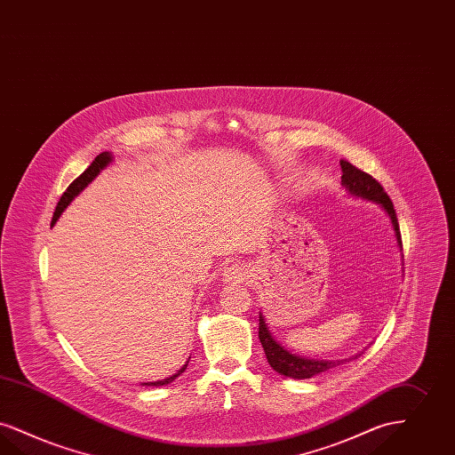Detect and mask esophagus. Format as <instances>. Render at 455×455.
Here are the masks:
<instances>
[{
  "label": "esophagus",
  "instance_id": "34e87169",
  "mask_svg": "<svg viewBox=\"0 0 455 455\" xmlns=\"http://www.w3.org/2000/svg\"><path fill=\"white\" fill-rule=\"evenodd\" d=\"M249 267L245 264H232L223 271V281L225 283H242L249 279Z\"/></svg>",
  "mask_w": 455,
  "mask_h": 455
}]
</instances>
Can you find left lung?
<instances>
[{
	"instance_id": "1",
	"label": "left lung",
	"mask_w": 455,
	"mask_h": 455,
	"mask_svg": "<svg viewBox=\"0 0 455 455\" xmlns=\"http://www.w3.org/2000/svg\"><path fill=\"white\" fill-rule=\"evenodd\" d=\"M340 167H342V186L352 196L372 201V203L381 206L391 220L393 230H395V235H396V243H398L400 249H403L400 223L396 219V212H395L393 201L389 200V196L382 189L381 184L376 181L371 174L357 169L355 165H352L348 161L342 159ZM259 340H260L262 348L266 352L267 363L273 367L274 371L279 372L281 376L292 378V379H309L316 374H322L328 369H333L340 363H348V361L357 359L361 355L359 354V355H354L350 359H342V361L340 359L339 361H318V359H308V357H303V355H296L274 339L273 333L269 331V327H267V323L262 316V313L259 315Z\"/></svg>"
}]
</instances>
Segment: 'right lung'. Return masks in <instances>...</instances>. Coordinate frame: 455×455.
<instances>
[{
	"label": "right lung",
	"instance_id": "add662e5",
	"mask_svg": "<svg viewBox=\"0 0 455 455\" xmlns=\"http://www.w3.org/2000/svg\"><path fill=\"white\" fill-rule=\"evenodd\" d=\"M113 161V156L109 154V152H101L94 161H92V165L79 176V178H76L71 184H69V188L66 189V193L60 196V201L57 203V208H55L54 217H52V223H51V227H54L55 221L59 220V217L62 215V212L68 208V204L71 203V201L90 184V182L108 165L109 163ZM188 363L189 361H186V363L182 365L181 369L176 372V374H172L171 378H167V379H163V381H156V382H144L146 386H164V384H169V382L174 381L180 374H182L184 371H186V367H188Z\"/></svg>",
	"mask_w": 455,
	"mask_h": 455
}]
</instances>
